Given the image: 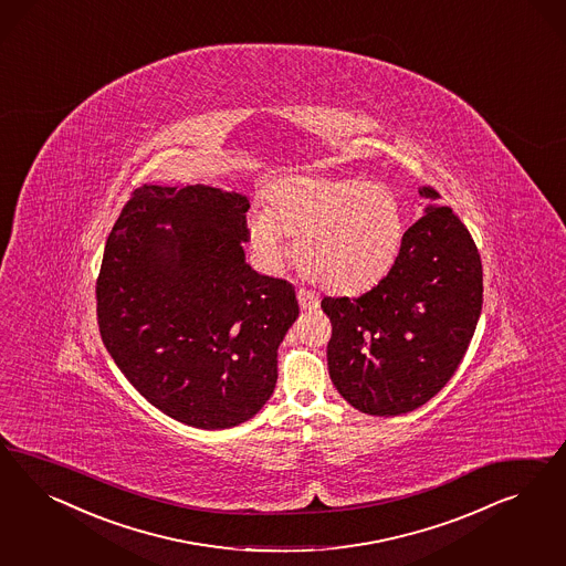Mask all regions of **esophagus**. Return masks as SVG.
Returning a JSON list of instances; mask_svg holds the SVG:
<instances>
[{
	"label": "esophagus",
	"mask_w": 566,
	"mask_h": 566,
	"mask_svg": "<svg viewBox=\"0 0 566 566\" xmlns=\"http://www.w3.org/2000/svg\"><path fill=\"white\" fill-rule=\"evenodd\" d=\"M296 298H298V305H301L303 311H313V308L319 307V296L315 292L301 289V291L296 292Z\"/></svg>",
	"instance_id": "esophagus-1"
}]
</instances>
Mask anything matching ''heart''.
I'll return each mask as SVG.
<instances>
[{"label":"heart","mask_w":566,"mask_h":566,"mask_svg":"<svg viewBox=\"0 0 566 566\" xmlns=\"http://www.w3.org/2000/svg\"><path fill=\"white\" fill-rule=\"evenodd\" d=\"M270 209H251L247 237L259 261L277 270L291 255L308 280L334 292L374 286L395 265L405 211L395 192L359 178L291 176L268 190Z\"/></svg>","instance_id":"obj_1"}]
</instances>
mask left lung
I'll use <instances>...</instances> for the list:
<instances>
[{"label":"left lung","instance_id":"obj_1","mask_svg":"<svg viewBox=\"0 0 566 566\" xmlns=\"http://www.w3.org/2000/svg\"><path fill=\"white\" fill-rule=\"evenodd\" d=\"M405 232L392 270L357 298L324 296L327 367L357 411L395 417L438 395L459 369L483 303L478 247L438 190Z\"/></svg>","mask_w":566,"mask_h":566}]
</instances>
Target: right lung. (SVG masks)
I'll use <instances>...</instances> for the list:
<instances>
[{"label":"right lung","mask_w":566,"mask_h":566,"mask_svg":"<svg viewBox=\"0 0 566 566\" xmlns=\"http://www.w3.org/2000/svg\"><path fill=\"white\" fill-rule=\"evenodd\" d=\"M247 211L239 192L145 185L105 242L103 344L138 395L192 428H234L261 411L298 317L291 282L244 261Z\"/></svg>","instance_id":"1"}]
</instances>
